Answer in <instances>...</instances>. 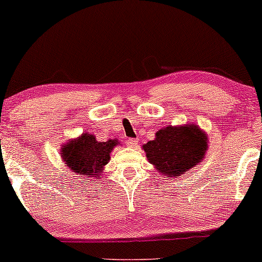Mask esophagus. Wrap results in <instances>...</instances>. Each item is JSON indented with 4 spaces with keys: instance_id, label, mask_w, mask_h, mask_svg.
I'll use <instances>...</instances> for the list:
<instances>
[{
    "instance_id": "34e87169",
    "label": "esophagus",
    "mask_w": 262,
    "mask_h": 262,
    "mask_svg": "<svg viewBox=\"0 0 262 262\" xmlns=\"http://www.w3.org/2000/svg\"><path fill=\"white\" fill-rule=\"evenodd\" d=\"M126 143H127V145L128 146H131V148H134V146H136L138 144V141L136 138H128L127 141H126Z\"/></svg>"
}]
</instances>
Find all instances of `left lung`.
<instances>
[{
  "instance_id": "1",
  "label": "left lung",
  "mask_w": 262,
  "mask_h": 262,
  "mask_svg": "<svg viewBox=\"0 0 262 262\" xmlns=\"http://www.w3.org/2000/svg\"><path fill=\"white\" fill-rule=\"evenodd\" d=\"M207 137L195 125L167 126L156 138L143 145L149 162L168 178L179 177L202 162L207 150Z\"/></svg>"
}]
</instances>
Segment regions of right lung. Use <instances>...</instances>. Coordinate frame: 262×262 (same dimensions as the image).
<instances>
[{
    "label": "right lung",
    "instance_id": "right-lung-1",
    "mask_svg": "<svg viewBox=\"0 0 262 262\" xmlns=\"http://www.w3.org/2000/svg\"><path fill=\"white\" fill-rule=\"evenodd\" d=\"M117 143L116 139L98 142L95 136L83 134L80 138L73 139L63 146V161L74 173L98 177L103 166L108 163L110 152Z\"/></svg>",
    "mask_w": 262,
    "mask_h": 262
}]
</instances>
